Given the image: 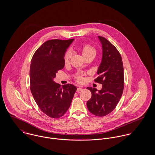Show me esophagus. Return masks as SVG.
<instances>
[{"label":"esophagus","mask_w":155,"mask_h":155,"mask_svg":"<svg viewBox=\"0 0 155 155\" xmlns=\"http://www.w3.org/2000/svg\"><path fill=\"white\" fill-rule=\"evenodd\" d=\"M83 90V88H81V87H78L77 88V92H79V91H82Z\"/></svg>","instance_id":"obj_1"}]
</instances>
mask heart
Masks as SVG:
<instances>
[{"mask_svg": "<svg viewBox=\"0 0 155 155\" xmlns=\"http://www.w3.org/2000/svg\"><path fill=\"white\" fill-rule=\"evenodd\" d=\"M81 52L82 53V55H84V57L88 55L91 53H94L95 54V49L94 47H92V46L88 45H82L81 47ZM71 57V52L70 51H67L66 52V53L64 55V57H63V61L64 64H68L70 60V58ZM76 80L78 82H82L83 81V77L81 75H77L76 77Z\"/></svg>", "mask_w": 155, "mask_h": 155, "instance_id": "1", "label": "heart"}]
</instances>
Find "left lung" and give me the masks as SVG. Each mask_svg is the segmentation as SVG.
<instances>
[{
    "mask_svg": "<svg viewBox=\"0 0 155 155\" xmlns=\"http://www.w3.org/2000/svg\"><path fill=\"white\" fill-rule=\"evenodd\" d=\"M102 45L103 57L98 67L95 82L102 84L98 92L94 88L88 87L92 94L87 105L93 114L102 117L109 114L116 107L124 87V72L121 55L113 45L102 36H98Z\"/></svg>",
    "mask_w": 155,
    "mask_h": 155,
    "instance_id": "left-lung-1",
    "label": "left lung"
}]
</instances>
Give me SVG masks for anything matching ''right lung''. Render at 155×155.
<instances>
[{"mask_svg": "<svg viewBox=\"0 0 155 155\" xmlns=\"http://www.w3.org/2000/svg\"><path fill=\"white\" fill-rule=\"evenodd\" d=\"M74 39L46 41L35 52L30 68V90L39 109L52 118L62 117L68 109L76 87L55 83L58 70L64 67V55Z\"/></svg>", "mask_w": 155, "mask_h": 155, "instance_id": "obj_1", "label": "right lung"}]
</instances>
